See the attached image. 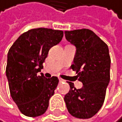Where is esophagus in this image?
<instances>
[{"instance_id": "34e87169", "label": "esophagus", "mask_w": 122, "mask_h": 122, "mask_svg": "<svg viewBox=\"0 0 122 122\" xmlns=\"http://www.w3.org/2000/svg\"><path fill=\"white\" fill-rule=\"evenodd\" d=\"M59 81H60V82H65V80H63V79H61V78H60V79H59Z\"/></svg>"}]
</instances>
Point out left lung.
Returning a JSON list of instances; mask_svg holds the SVG:
<instances>
[{
    "label": "left lung",
    "instance_id": "1",
    "mask_svg": "<svg viewBox=\"0 0 122 122\" xmlns=\"http://www.w3.org/2000/svg\"><path fill=\"white\" fill-rule=\"evenodd\" d=\"M65 37L76 47L73 71L82 82L81 88L68 81L70 91L65 96L67 111L78 118H90L100 110L110 81L111 58L108 45L89 29L65 31Z\"/></svg>",
    "mask_w": 122,
    "mask_h": 122
}]
</instances>
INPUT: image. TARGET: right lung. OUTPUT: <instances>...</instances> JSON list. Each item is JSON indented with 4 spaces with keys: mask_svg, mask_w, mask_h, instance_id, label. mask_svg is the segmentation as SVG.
<instances>
[{
    "mask_svg": "<svg viewBox=\"0 0 122 122\" xmlns=\"http://www.w3.org/2000/svg\"><path fill=\"white\" fill-rule=\"evenodd\" d=\"M64 32L49 28H34L24 32L7 54L6 75L11 98L23 115L37 117L47 111L49 100L58 85L53 76L37 75L51 47L61 41Z\"/></svg>",
    "mask_w": 122,
    "mask_h": 122,
    "instance_id": "right-lung-1",
    "label": "right lung"
}]
</instances>
